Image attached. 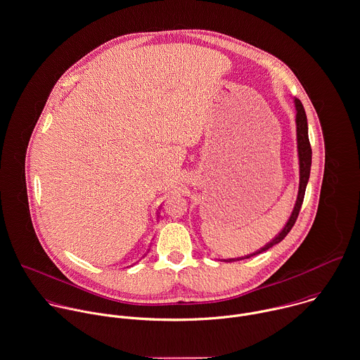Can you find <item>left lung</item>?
<instances>
[{"instance_id":"obj_1","label":"left lung","mask_w":360,"mask_h":360,"mask_svg":"<svg viewBox=\"0 0 360 360\" xmlns=\"http://www.w3.org/2000/svg\"><path fill=\"white\" fill-rule=\"evenodd\" d=\"M295 106H296V132H297V152H299V166H300V181H299V193H297V200L293 208V212L288 221V224L285 225V228L281 231V233L271 240L268 244H265L262 248H259L258 251L250 254V255H244L240 258H229L225 261H239L244 258H250L252 255H257L259 252L266 251L268 248H271L272 245L281 243L282 240L286 238V235L290 232V229L293 228L302 204H303V198H304V193H306V187H307V181L310 177V167H311V146H310V141H309V129H307V117H306V112L304 108L302 105V102L299 99H295Z\"/></svg>"}]
</instances>
